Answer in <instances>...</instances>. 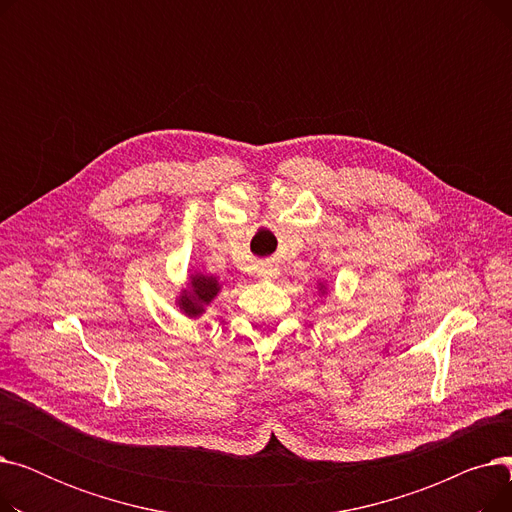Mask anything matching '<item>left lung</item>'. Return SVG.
I'll return each mask as SVG.
<instances>
[{"label":"left lung","instance_id":"8db88e82","mask_svg":"<svg viewBox=\"0 0 512 512\" xmlns=\"http://www.w3.org/2000/svg\"><path fill=\"white\" fill-rule=\"evenodd\" d=\"M321 288H324V286H321Z\"/></svg>","mask_w":512,"mask_h":512}]
</instances>
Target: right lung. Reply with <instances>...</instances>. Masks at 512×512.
<instances>
[{
  "label": "right lung",
  "mask_w": 512,
  "mask_h": 512,
  "mask_svg": "<svg viewBox=\"0 0 512 512\" xmlns=\"http://www.w3.org/2000/svg\"><path fill=\"white\" fill-rule=\"evenodd\" d=\"M220 284L211 276L195 274L191 276V284H188L186 290H182L178 305L188 317H197L205 311V307L213 301V297H218Z\"/></svg>",
  "instance_id": "right-lung-1"
}]
</instances>
